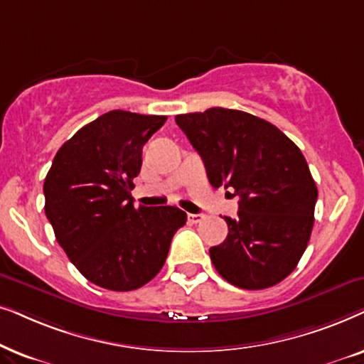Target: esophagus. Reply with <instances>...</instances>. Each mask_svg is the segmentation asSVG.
Segmentation results:
<instances>
[{"mask_svg": "<svg viewBox=\"0 0 364 364\" xmlns=\"http://www.w3.org/2000/svg\"><path fill=\"white\" fill-rule=\"evenodd\" d=\"M203 220H205V215H193V213L188 215V221L193 223V225H196V223H201Z\"/></svg>", "mask_w": 364, "mask_h": 364, "instance_id": "1", "label": "esophagus"}]
</instances>
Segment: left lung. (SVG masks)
<instances>
[{
  "mask_svg": "<svg viewBox=\"0 0 364 364\" xmlns=\"http://www.w3.org/2000/svg\"><path fill=\"white\" fill-rule=\"evenodd\" d=\"M174 119L211 186L240 198L238 216L225 218L226 240L210 248L216 271L243 289L274 287L296 268L313 230L318 188L303 153L274 124L245 111L210 108Z\"/></svg>",
  "mask_w": 364,
  "mask_h": 364,
  "instance_id": "1",
  "label": "left lung"
}]
</instances>
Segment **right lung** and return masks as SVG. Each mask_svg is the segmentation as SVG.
<instances>
[{
	"label": "right lung",
	"instance_id": "1",
	"mask_svg": "<svg viewBox=\"0 0 364 364\" xmlns=\"http://www.w3.org/2000/svg\"><path fill=\"white\" fill-rule=\"evenodd\" d=\"M166 116L113 109L73 134L46 174L45 213L77 271L111 291L141 288L186 223L176 206H134L143 146Z\"/></svg>",
	"mask_w": 364,
	"mask_h": 364
}]
</instances>
